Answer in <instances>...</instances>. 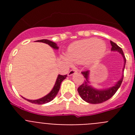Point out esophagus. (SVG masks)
<instances>
[{
    "label": "esophagus",
    "mask_w": 135,
    "mask_h": 135,
    "mask_svg": "<svg viewBox=\"0 0 135 135\" xmlns=\"http://www.w3.org/2000/svg\"><path fill=\"white\" fill-rule=\"evenodd\" d=\"M77 71H78V70H76V69H74V70H70V71L68 72V75L69 76H72V75L76 73V72H77Z\"/></svg>",
    "instance_id": "obj_1"
}]
</instances>
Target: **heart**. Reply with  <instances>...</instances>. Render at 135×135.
I'll return each mask as SVG.
<instances>
[{"instance_id": "b5f03b06", "label": "heart", "mask_w": 135, "mask_h": 135, "mask_svg": "<svg viewBox=\"0 0 135 135\" xmlns=\"http://www.w3.org/2000/svg\"><path fill=\"white\" fill-rule=\"evenodd\" d=\"M106 45L97 38H88L75 42L68 49V56H63V59L70 64L72 61L80 64L86 61L88 64L99 61L104 55Z\"/></svg>"}]
</instances>
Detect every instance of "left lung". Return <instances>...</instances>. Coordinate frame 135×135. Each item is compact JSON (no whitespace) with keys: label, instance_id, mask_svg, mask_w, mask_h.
<instances>
[{"label":"left lung","instance_id":"8db88e82","mask_svg":"<svg viewBox=\"0 0 135 135\" xmlns=\"http://www.w3.org/2000/svg\"><path fill=\"white\" fill-rule=\"evenodd\" d=\"M110 43L112 45V49L111 50L112 51L118 52L123 57L124 68L122 69V72H124L125 64H126V59H125L123 51L120 46H118L114 42L110 41ZM82 74L85 78V80H84V82L78 87V92L82 99L87 103H92V104L101 103L109 99L116 93L118 89L120 88L122 80H123L124 77V75H122L121 78L112 86L109 87V88H105V89H97L90 85V82L89 80L90 71H83V72H82Z\"/></svg>","mask_w":135,"mask_h":135}]
</instances>
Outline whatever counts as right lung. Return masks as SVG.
<instances>
[{
  "label": "right lung",
  "instance_id": "obj_1",
  "mask_svg": "<svg viewBox=\"0 0 135 135\" xmlns=\"http://www.w3.org/2000/svg\"><path fill=\"white\" fill-rule=\"evenodd\" d=\"M36 42H44L45 44H47L48 45H49L51 47H52L54 49L57 50L59 49V46H57V44L54 42H52L51 40H46V39H43V40H36ZM67 77L66 75H64V76H62V75H58L57 76V80H56L55 84L54 86L52 89V90H51L49 93L47 94L46 95H45V97H42V98L38 99H36V100H30V99H27L24 98L23 97V99L27 100V101H29L30 103H34V104H38V105H42V104H45V103H49L50 101H51L53 99L57 96V93H58V92H59V89H60V86L61 84L62 81L64 80V79H65Z\"/></svg>",
  "mask_w": 135,
  "mask_h": 135
}]
</instances>
